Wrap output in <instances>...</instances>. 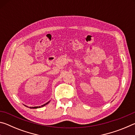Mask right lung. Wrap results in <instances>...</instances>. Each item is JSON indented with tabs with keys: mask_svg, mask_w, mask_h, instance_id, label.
<instances>
[{
	"mask_svg": "<svg viewBox=\"0 0 135 135\" xmlns=\"http://www.w3.org/2000/svg\"><path fill=\"white\" fill-rule=\"evenodd\" d=\"M50 101H49V102H47V103H46V104H43V105H42V106H39V107H30V108H40V107H44V106H45L46 105H47V104L49 103Z\"/></svg>",
	"mask_w": 135,
	"mask_h": 135,
	"instance_id": "add662e5",
	"label": "right lung"
}]
</instances>
